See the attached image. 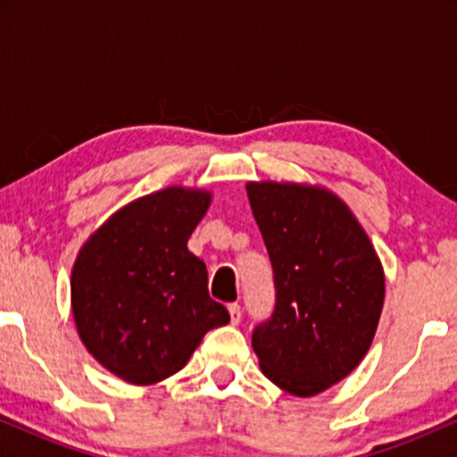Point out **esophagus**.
Returning a JSON list of instances; mask_svg holds the SVG:
<instances>
[{
	"mask_svg": "<svg viewBox=\"0 0 457 457\" xmlns=\"http://www.w3.org/2000/svg\"><path fill=\"white\" fill-rule=\"evenodd\" d=\"M228 312H229V320H232V324H238L240 318H243V313H240V305H238V303H229Z\"/></svg>",
	"mask_w": 457,
	"mask_h": 457,
	"instance_id": "obj_1",
	"label": "esophagus"
}]
</instances>
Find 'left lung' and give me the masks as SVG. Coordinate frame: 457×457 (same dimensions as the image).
I'll list each match as a JSON object with an SVG mask.
<instances>
[{
  "label": "left lung",
  "mask_w": 457,
  "mask_h": 457,
  "mask_svg": "<svg viewBox=\"0 0 457 457\" xmlns=\"http://www.w3.org/2000/svg\"><path fill=\"white\" fill-rule=\"evenodd\" d=\"M277 303L251 345L270 382L312 397L344 380L374 342L385 270L342 197L318 185L246 182Z\"/></svg>",
  "instance_id": "1"
}]
</instances>
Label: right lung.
Returning <instances> with one entry per match:
<instances>
[{
  "instance_id": "obj_1",
  "label": "right lung",
  "mask_w": 457,
  "mask_h": 457,
  "mask_svg": "<svg viewBox=\"0 0 457 457\" xmlns=\"http://www.w3.org/2000/svg\"><path fill=\"white\" fill-rule=\"evenodd\" d=\"M211 199L204 188H161L113 212L79 249L71 275L77 333L130 385L174 376L208 330L229 322L208 295L206 264L187 246Z\"/></svg>"
}]
</instances>
